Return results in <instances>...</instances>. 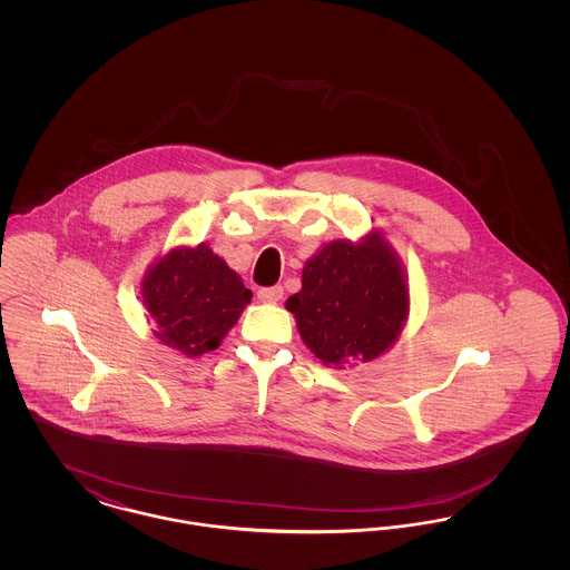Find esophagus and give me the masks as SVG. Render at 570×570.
I'll list each match as a JSON object with an SVG mask.
<instances>
[{
    "mask_svg": "<svg viewBox=\"0 0 570 570\" xmlns=\"http://www.w3.org/2000/svg\"><path fill=\"white\" fill-rule=\"evenodd\" d=\"M282 297H284V288L282 286H267V288L258 291V298L263 303H277Z\"/></svg>",
    "mask_w": 570,
    "mask_h": 570,
    "instance_id": "1",
    "label": "esophagus"
}]
</instances>
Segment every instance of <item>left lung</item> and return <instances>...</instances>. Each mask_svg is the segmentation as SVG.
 Segmentation results:
<instances>
[{
    "instance_id": "left-lung-1",
    "label": "left lung",
    "mask_w": 570,
    "mask_h": 570,
    "mask_svg": "<svg viewBox=\"0 0 570 570\" xmlns=\"http://www.w3.org/2000/svg\"><path fill=\"white\" fill-rule=\"evenodd\" d=\"M301 284L286 307L305 346L326 365L376 358L406 321V275L376 230L358 244H326L305 263Z\"/></svg>"
}]
</instances>
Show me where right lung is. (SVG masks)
<instances>
[{
    "instance_id": "add662e5",
    "label": "right lung",
    "mask_w": 570,
    "mask_h": 570,
    "mask_svg": "<svg viewBox=\"0 0 570 570\" xmlns=\"http://www.w3.org/2000/svg\"><path fill=\"white\" fill-rule=\"evenodd\" d=\"M249 301L242 277L205 244L170 249L142 279L156 337L188 356L216 351Z\"/></svg>"
}]
</instances>
